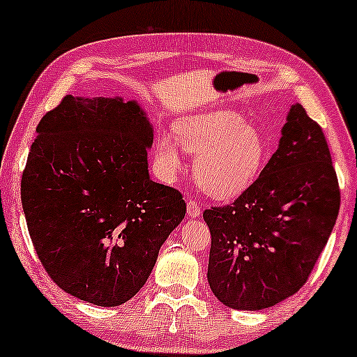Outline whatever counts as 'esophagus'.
Masks as SVG:
<instances>
[{
	"label": "esophagus",
	"instance_id": "esophagus-1",
	"mask_svg": "<svg viewBox=\"0 0 357 357\" xmlns=\"http://www.w3.org/2000/svg\"><path fill=\"white\" fill-rule=\"evenodd\" d=\"M187 213H188L190 218H198L199 214H202V209H199L198 203L192 198L187 199Z\"/></svg>",
	"mask_w": 357,
	"mask_h": 357
}]
</instances>
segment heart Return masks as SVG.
I'll use <instances>...</instances> for the list:
<instances>
[{
    "label": "heart",
    "instance_id": "b5f03b06",
    "mask_svg": "<svg viewBox=\"0 0 357 357\" xmlns=\"http://www.w3.org/2000/svg\"><path fill=\"white\" fill-rule=\"evenodd\" d=\"M181 144L167 135L155 139V158L165 177L182 172L180 148L197 154L193 164L199 188L216 199H232L255 182L265 164L266 141L260 130L232 110H213L175 121Z\"/></svg>",
    "mask_w": 357,
    "mask_h": 357
}]
</instances>
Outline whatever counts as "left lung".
<instances>
[{"label":"left lung","mask_w":357,"mask_h":357,"mask_svg":"<svg viewBox=\"0 0 357 357\" xmlns=\"http://www.w3.org/2000/svg\"><path fill=\"white\" fill-rule=\"evenodd\" d=\"M340 211V187L320 125L296 104L260 177L226 206L203 213L208 282L224 305L261 310L296 294Z\"/></svg>","instance_id":"obj_1"}]
</instances>
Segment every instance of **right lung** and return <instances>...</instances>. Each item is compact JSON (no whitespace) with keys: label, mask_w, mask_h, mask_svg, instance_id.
Masks as SVG:
<instances>
[{"label":"right lung","mask_w":357,"mask_h":357,"mask_svg":"<svg viewBox=\"0 0 357 357\" xmlns=\"http://www.w3.org/2000/svg\"><path fill=\"white\" fill-rule=\"evenodd\" d=\"M154 130L139 104L63 97L37 125L21 180L22 209L48 276L100 307L130 301L187 211L148 172Z\"/></svg>","instance_id":"right-lung-1"}]
</instances>
